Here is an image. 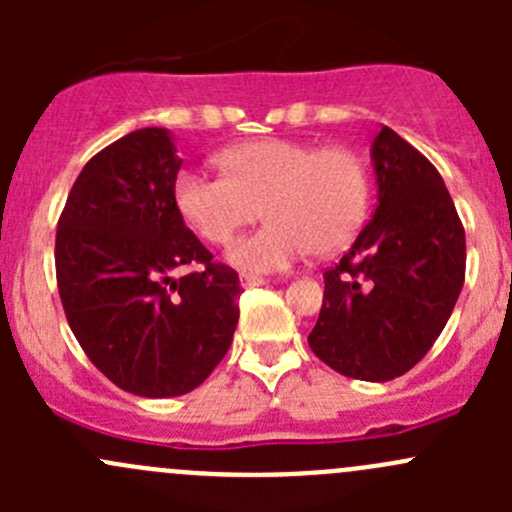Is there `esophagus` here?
Instances as JSON below:
<instances>
[{
    "label": "esophagus",
    "mask_w": 512,
    "mask_h": 512,
    "mask_svg": "<svg viewBox=\"0 0 512 512\" xmlns=\"http://www.w3.org/2000/svg\"><path fill=\"white\" fill-rule=\"evenodd\" d=\"M240 282H242V287L250 289V287L267 285V282H270V280H265V277H257V275H242V277H240Z\"/></svg>",
    "instance_id": "esophagus-1"
}]
</instances>
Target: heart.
<instances>
[{
	"label": "heart",
	"mask_w": 512,
	"mask_h": 512,
	"mask_svg": "<svg viewBox=\"0 0 512 512\" xmlns=\"http://www.w3.org/2000/svg\"><path fill=\"white\" fill-rule=\"evenodd\" d=\"M223 165L227 175L180 170L173 200L210 245H227L265 208L270 223L230 247V262L245 272H277L312 250H342L366 218L369 173L347 148L270 138L230 148Z\"/></svg>",
	"instance_id": "b5f03b06"
}]
</instances>
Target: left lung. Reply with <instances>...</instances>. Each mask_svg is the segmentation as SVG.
Instances as JSON below:
<instances>
[{
    "instance_id": "obj_1",
    "label": "left lung",
    "mask_w": 512,
    "mask_h": 512,
    "mask_svg": "<svg viewBox=\"0 0 512 512\" xmlns=\"http://www.w3.org/2000/svg\"><path fill=\"white\" fill-rule=\"evenodd\" d=\"M379 203L352 250L324 272L307 342L334 371L389 381L414 369L466 280V230L441 173L389 126L371 146Z\"/></svg>"
}]
</instances>
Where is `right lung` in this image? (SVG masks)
Here are the masks:
<instances>
[{
	"label": "right lung",
	"instance_id": "right-lung-1",
	"mask_svg": "<svg viewBox=\"0 0 512 512\" xmlns=\"http://www.w3.org/2000/svg\"><path fill=\"white\" fill-rule=\"evenodd\" d=\"M165 128H141L98 151L56 227V285L91 364L148 399L198 389L227 354L240 277L183 223L180 170ZM190 269L188 276L174 272Z\"/></svg>",
	"mask_w": 512,
	"mask_h": 512
}]
</instances>
